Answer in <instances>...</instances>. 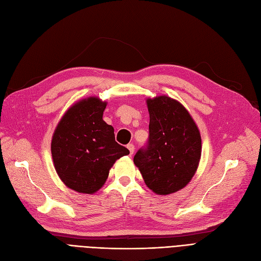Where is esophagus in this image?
Masks as SVG:
<instances>
[{
    "label": "esophagus",
    "instance_id": "obj_1",
    "mask_svg": "<svg viewBox=\"0 0 261 261\" xmlns=\"http://www.w3.org/2000/svg\"><path fill=\"white\" fill-rule=\"evenodd\" d=\"M127 149L129 150V154H133L134 151H135V147L133 143H129V145H127Z\"/></svg>",
    "mask_w": 261,
    "mask_h": 261
}]
</instances>
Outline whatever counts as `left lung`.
I'll return each mask as SVG.
<instances>
[{
    "mask_svg": "<svg viewBox=\"0 0 261 261\" xmlns=\"http://www.w3.org/2000/svg\"><path fill=\"white\" fill-rule=\"evenodd\" d=\"M149 145L134 163L150 190L167 195L181 190L199 167L202 139L196 123L178 100L166 95L147 98Z\"/></svg>",
    "mask_w": 261,
    "mask_h": 261,
    "instance_id": "left-lung-1",
    "label": "left lung"
}]
</instances>
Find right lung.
Masks as SVG:
<instances>
[{
  "label": "right lung",
  "mask_w": 261,
  "mask_h": 261,
  "mask_svg": "<svg viewBox=\"0 0 261 261\" xmlns=\"http://www.w3.org/2000/svg\"><path fill=\"white\" fill-rule=\"evenodd\" d=\"M107 101L91 96L71 106L54 130L50 150L60 180L79 193H96L116 160L129 154L103 119Z\"/></svg>",
  "instance_id": "add662e5"
}]
</instances>
